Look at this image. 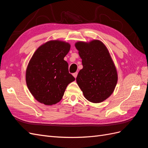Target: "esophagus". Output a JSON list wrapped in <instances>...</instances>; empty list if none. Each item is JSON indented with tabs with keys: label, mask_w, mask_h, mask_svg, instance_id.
<instances>
[{
	"label": "esophagus",
	"mask_w": 148,
	"mask_h": 148,
	"mask_svg": "<svg viewBox=\"0 0 148 148\" xmlns=\"http://www.w3.org/2000/svg\"><path fill=\"white\" fill-rule=\"evenodd\" d=\"M73 77L76 78H77V75H78V72H75V73H74L73 74Z\"/></svg>",
	"instance_id": "34e87169"
}]
</instances>
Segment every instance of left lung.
<instances>
[{"label": "left lung", "instance_id": "1", "mask_svg": "<svg viewBox=\"0 0 148 148\" xmlns=\"http://www.w3.org/2000/svg\"><path fill=\"white\" fill-rule=\"evenodd\" d=\"M75 47L83 66L76 79L84 97L93 103L105 101L114 92L118 79L108 50L99 40L78 42Z\"/></svg>", "mask_w": 148, "mask_h": 148}]
</instances>
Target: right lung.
<instances>
[{
    "label": "right lung",
    "instance_id": "add662e5",
    "mask_svg": "<svg viewBox=\"0 0 148 148\" xmlns=\"http://www.w3.org/2000/svg\"><path fill=\"white\" fill-rule=\"evenodd\" d=\"M70 45L50 41L40 46L33 54L26 71V82L30 92L45 105L59 102L68 84L75 78L69 73V64L64 60Z\"/></svg>",
    "mask_w": 148,
    "mask_h": 148
}]
</instances>
